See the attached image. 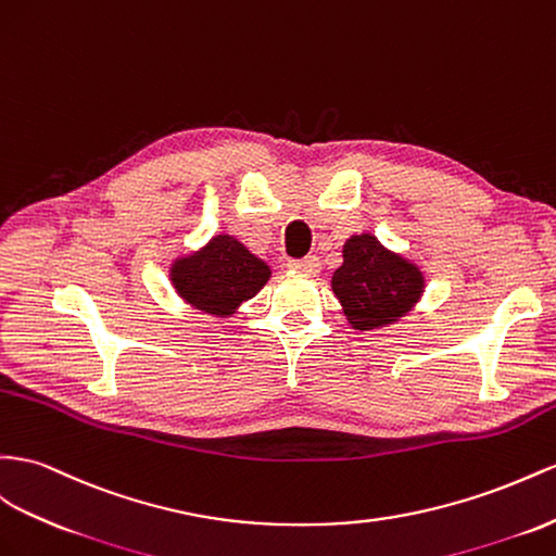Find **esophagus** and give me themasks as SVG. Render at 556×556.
I'll use <instances>...</instances> for the list:
<instances>
[{"instance_id":"1","label":"esophagus","mask_w":556,"mask_h":556,"mask_svg":"<svg viewBox=\"0 0 556 556\" xmlns=\"http://www.w3.org/2000/svg\"><path fill=\"white\" fill-rule=\"evenodd\" d=\"M289 267L295 269V273H303V275H317L321 263H319L317 255H305V258L289 261Z\"/></svg>"}]
</instances>
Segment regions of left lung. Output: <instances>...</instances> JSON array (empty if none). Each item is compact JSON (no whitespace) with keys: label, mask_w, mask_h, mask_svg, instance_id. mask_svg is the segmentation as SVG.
<instances>
[{"label":"left lung","mask_w":556,"mask_h":556,"mask_svg":"<svg viewBox=\"0 0 556 556\" xmlns=\"http://www.w3.org/2000/svg\"><path fill=\"white\" fill-rule=\"evenodd\" d=\"M422 273L402 255L388 251L374 235H354L343 247L331 289L352 329L371 331L410 312L422 293Z\"/></svg>","instance_id":"1"}]
</instances>
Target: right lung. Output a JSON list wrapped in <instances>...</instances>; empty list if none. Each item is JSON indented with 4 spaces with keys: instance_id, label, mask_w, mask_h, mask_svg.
Instances as JSON below:
<instances>
[{
    "instance_id": "obj_1",
    "label": "right lung",
    "mask_w": 556,
    "mask_h": 556,
    "mask_svg": "<svg viewBox=\"0 0 556 556\" xmlns=\"http://www.w3.org/2000/svg\"><path fill=\"white\" fill-rule=\"evenodd\" d=\"M269 279V267L230 235H216L192 255L170 265V281L185 303L227 317L258 293Z\"/></svg>"
}]
</instances>
